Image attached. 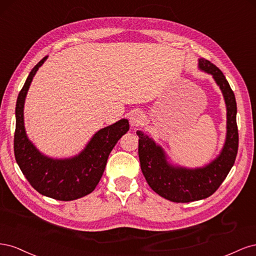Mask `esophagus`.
Returning <instances> with one entry per match:
<instances>
[{
    "label": "esophagus",
    "mask_w": 256,
    "mask_h": 256,
    "mask_svg": "<svg viewBox=\"0 0 256 256\" xmlns=\"http://www.w3.org/2000/svg\"><path fill=\"white\" fill-rule=\"evenodd\" d=\"M129 120H130V125L131 126H132V127H138L144 122V114L141 111L134 110V111H132V113L130 114Z\"/></svg>",
    "instance_id": "esophagus-1"
}]
</instances>
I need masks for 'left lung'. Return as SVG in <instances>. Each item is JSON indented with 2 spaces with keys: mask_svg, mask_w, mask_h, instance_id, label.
<instances>
[{
  "mask_svg": "<svg viewBox=\"0 0 256 256\" xmlns=\"http://www.w3.org/2000/svg\"><path fill=\"white\" fill-rule=\"evenodd\" d=\"M198 68L212 76L226 100V138L219 156L203 168L175 166L168 164L161 146L142 131H136L138 158L147 184L160 196L176 203L194 202L210 196L226 178L238 152L237 106L234 92L222 72L212 62L200 58Z\"/></svg>",
  "mask_w": 256,
  "mask_h": 256,
  "instance_id": "left-lung-1",
  "label": "left lung"
}]
</instances>
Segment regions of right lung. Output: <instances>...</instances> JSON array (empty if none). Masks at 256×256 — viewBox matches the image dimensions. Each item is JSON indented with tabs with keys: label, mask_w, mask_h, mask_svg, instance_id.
I'll use <instances>...</instances> for the list:
<instances>
[{
	"label": "right lung",
	"mask_w": 256,
	"mask_h": 256,
	"mask_svg": "<svg viewBox=\"0 0 256 256\" xmlns=\"http://www.w3.org/2000/svg\"><path fill=\"white\" fill-rule=\"evenodd\" d=\"M46 60L47 56L30 70L18 95L14 138V158L28 182L40 194L58 200H72L94 191L104 172L108 157L115 144L129 130V122L122 118L100 129L74 157L53 159L42 154L26 136L23 108L30 82Z\"/></svg>",
	"instance_id": "right-lung-1"
}]
</instances>
